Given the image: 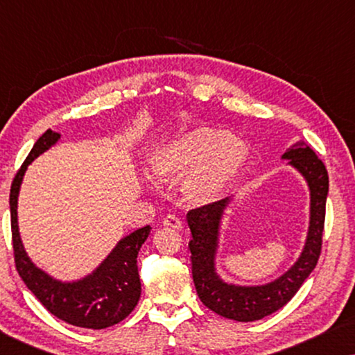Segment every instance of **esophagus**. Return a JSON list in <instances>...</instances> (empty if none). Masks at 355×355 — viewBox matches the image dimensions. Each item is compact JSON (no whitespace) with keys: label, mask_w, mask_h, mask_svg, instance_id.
Wrapping results in <instances>:
<instances>
[{"label":"esophagus","mask_w":355,"mask_h":355,"mask_svg":"<svg viewBox=\"0 0 355 355\" xmlns=\"http://www.w3.org/2000/svg\"><path fill=\"white\" fill-rule=\"evenodd\" d=\"M163 226L166 227H173V230H182V221L181 218H178L176 215H168L163 218Z\"/></svg>","instance_id":"obj_1"}]
</instances>
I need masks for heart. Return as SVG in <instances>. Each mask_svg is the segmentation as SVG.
<instances>
[{
    "mask_svg": "<svg viewBox=\"0 0 355 355\" xmlns=\"http://www.w3.org/2000/svg\"><path fill=\"white\" fill-rule=\"evenodd\" d=\"M249 148L234 134L215 128L187 130L153 155L150 168L159 179L186 176L189 200L208 203L220 198L244 169Z\"/></svg>",
    "mask_w": 355,
    "mask_h": 355,
    "instance_id": "obj_1",
    "label": "heart"
}]
</instances>
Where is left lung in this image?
I'll return each instance as SVG.
<instances>
[{"mask_svg": "<svg viewBox=\"0 0 355 355\" xmlns=\"http://www.w3.org/2000/svg\"><path fill=\"white\" fill-rule=\"evenodd\" d=\"M283 159H289L305 178L310 189V225L299 260L278 279L263 286L227 284L216 275L215 255L220 223L230 198L193 208L187 213L192 241L189 242L192 278L203 305L221 317L236 322H255L284 307L312 273L322 254L324 208L328 196V171L304 140L295 142Z\"/></svg>", "mask_w": 355, "mask_h": 355, "instance_id": "1", "label": "left lung"}]
</instances>
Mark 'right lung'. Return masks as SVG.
<instances>
[{
	"instance_id": "add662e5",
	"label": "right lung",
	"mask_w": 355,
	"mask_h": 355,
	"mask_svg": "<svg viewBox=\"0 0 355 355\" xmlns=\"http://www.w3.org/2000/svg\"><path fill=\"white\" fill-rule=\"evenodd\" d=\"M61 135L48 129L37 140L14 176L9 208H11V232L16 270L24 283L40 300L48 312L62 322L79 328L103 329L123 322L132 312L140 299V278L137 255L150 234V226L130 232L121 239L111 254L101 261L94 273L72 283H61L45 271L37 268L24 250L17 226V197L24 173L38 155L46 152Z\"/></svg>"
}]
</instances>
